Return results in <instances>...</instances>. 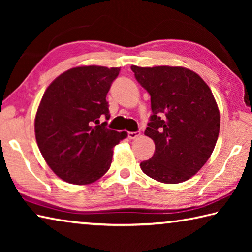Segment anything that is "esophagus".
I'll return each mask as SVG.
<instances>
[{
    "mask_svg": "<svg viewBox=\"0 0 252 252\" xmlns=\"http://www.w3.org/2000/svg\"><path fill=\"white\" fill-rule=\"evenodd\" d=\"M140 135V131H135V132H127V138L129 139H135Z\"/></svg>",
    "mask_w": 252,
    "mask_h": 252,
    "instance_id": "obj_1",
    "label": "esophagus"
}]
</instances>
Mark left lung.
Instances as JSON below:
<instances>
[{
	"instance_id": "obj_1",
	"label": "left lung",
	"mask_w": 252,
	"mask_h": 252,
	"mask_svg": "<svg viewBox=\"0 0 252 252\" xmlns=\"http://www.w3.org/2000/svg\"><path fill=\"white\" fill-rule=\"evenodd\" d=\"M134 76L151 96L152 114L144 134L156 144L142 171L163 183L194 176L210 158L220 130V113L208 84L181 66L140 67Z\"/></svg>"
}]
</instances>
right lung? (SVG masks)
Segmentation results:
<instances>
[{
  "label": "right lung",
  "mask_w": 252,
  "mask_h": 252,
  "mask_svg": "<svg viewBox=\"0 0 252 252\" xmlns=\"http://www.w3.org/2000/svg\"><path fill=\"white\" fill-rule=\"evenodd\" d=\"M120 67L78 66L59 75L46 89L34 130L46 163L59 178L89 185L110 169L113 147L126 138L100 123L109 120L106 94Z\"/></svg>",
  "instance_id": "obj_1"
}]
</instances>
